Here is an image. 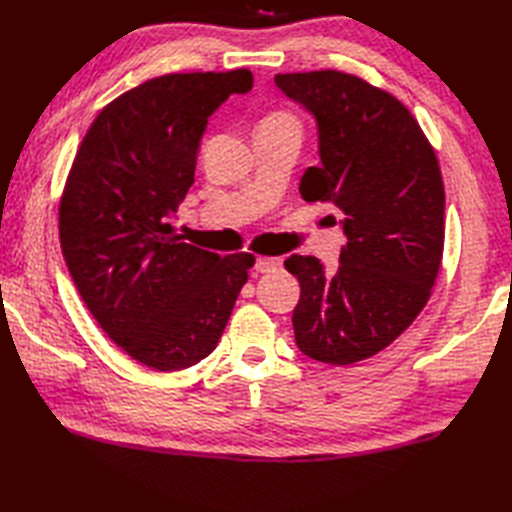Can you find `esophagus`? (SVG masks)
Here are the masks:
<instances>
[{"label": "esophagus", "mask_w": 512, "mask_h": 512, "mask_svg": "<svg viewBox=\"0 0 512 512\" xmlns=\"http://www.w3.org/2000/svg\"><path fill=\"white\" fill-rule=\"evenodd\" d=\"M278 267H280V260L278 258H267V256L256 258V263H254L256 274H271V271H276Z\"/></svg>", "instance_id": "1"}]
</instances>
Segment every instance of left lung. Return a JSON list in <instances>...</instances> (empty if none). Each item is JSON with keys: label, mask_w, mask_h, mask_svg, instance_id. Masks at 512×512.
<instances>
[{"label": "left lung", "mask_w": 512, "mask_h": 512, "mask_svg": "<svg viewBox=\"0 0 512 512\" xmlns=\"http://www.w3.org/2000/svg\"><path fill=\"white\" fill-rule=\"evenodd\" d=\"M276 85L317 122L322 164L306 168L300 195L333 203L346 234L333 276L313 256L285 260L300 282L295 344L350 366L390 346L429 300L445 247L440 166L403 102L355 74H276Z\"/></svg>", "instance_id": "8db88e82"}]
</instances>
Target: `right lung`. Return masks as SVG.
Returning <instances> with one entry per match:
<instances>
[{"label":"right lung","instance_id":"obj_1","mask_svg":"<svg viewBox=\"0 0 512 512\" xmlns=\"http://www.w3.org/2000/svg\"><path fill=\"white\" fill-rule=\"evenodd\" d=\"M249 70L151 78L102 109L67 175L59 236L89 313L144 366H195L217 348L254 267L184 243L166 219L195 181L201 135Z\"/></svg>","mask_w":512,"mask_h":512}]
</instances>
